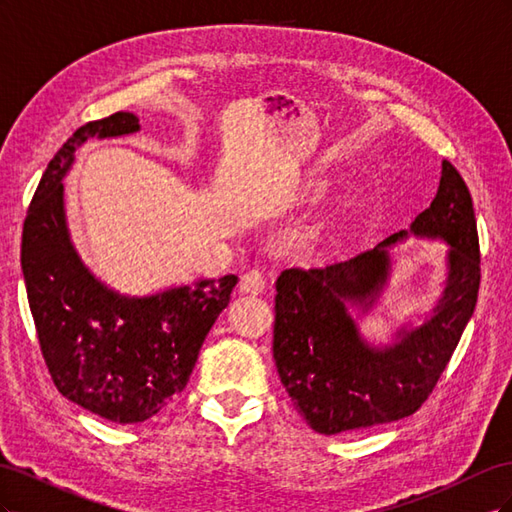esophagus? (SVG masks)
Segmentation results:
<instances>
[{"mask_svg":"<svg viewBox=\"0 0 512 512\" xmlns=\"http://www.w3.org/2000/svg\"><path fill=\"white\" fill-rule=\"evenodd\" d=\"M265 286H267V282H265V275H262V271L252 269V271L243 273L239 290L245 294H260L262 290H265Z\"/></svg>","mask_w":512,"mask_h":512,"instance_id":"1","label":"esophagus"}]
</instances>
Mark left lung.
<instances>
[{
  "label": "left lung",
  "instance_id": "1",
  "mask_svg": "<svg viewBox=\"0 0 512 512\" xmlns=\"http://www.w3.org/2000/svg\"><path fill=\"white\" fill-rule=\"evenodd\" d=\"M442 240L445 290L421 325H405L391 345H371L355 319L373 308L390 279L395 242ZM480 284L472 196L451 162L438 194L374 250L324 269H286L277 277L273 359L294 408L324 436L393 423L421 408L474 314ZM360 312L354 319L351 309Z\"/></svg>",
  "mask_w": 512,
  "mask_h": 512
}]
</instances>
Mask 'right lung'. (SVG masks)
<instances>
[{"instance_id": "obj_1", "label": "right lung", "mask_w": 512, "mask_h": 512, "mask_svg": "<svg viewBox=\"0 0 512 512\" xmlns=\"http://www.w3.org/2000/svg\"><path fill=\"white\" fill-rule=\"evenodd\" d=\"M141 130L132 113L89 121L46 166L29 205L21 269L49 374L66 399L119 425L143 423L185 389L237 275L198 280L145 297L106 286L70 239L64 177L89 138Z\"/></svg>"}]
</instances>
